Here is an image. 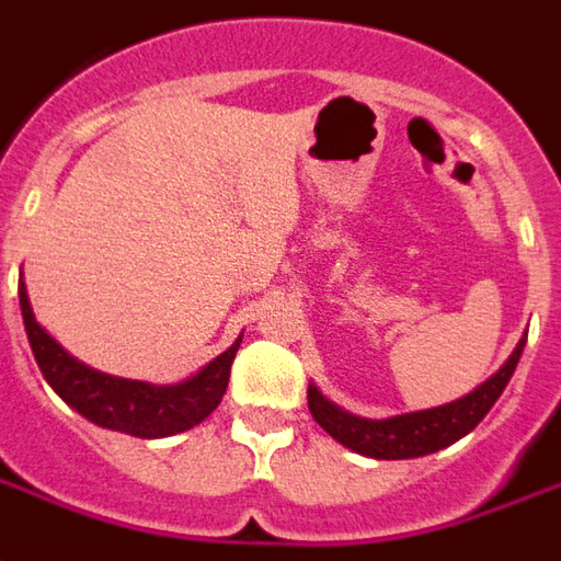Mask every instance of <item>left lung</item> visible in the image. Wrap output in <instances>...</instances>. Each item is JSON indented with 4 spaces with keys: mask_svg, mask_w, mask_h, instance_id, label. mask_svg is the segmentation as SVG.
Here are the masks:
<instances>
[{
    "mask_svg": "<svg viewBox=\"0 0 561 561\" xmlns=\"http://www.w3.org/2000/svg\"><path fill=\"white\" fill-rule=\"evenodd\" d=\"M524 345L526 340H520L512 357L488 378L485 385H479L473 393L461 396L449 405L387 416V420H364V416L348 414L343 408H336L334 402H328L313 385L307 390V405H310L316 423L322 425L328 435L348 449L360 453V456L385 458V461L428 456V453L456 444L458 437H465L467 432H473L476 425L482 423V416L494 408V402L508 385V378L515 373L517 360L524 355Z\"/></svg>",
    "mask_w": 561,
    "mask_h": 561,
    "instance_id": "8db88e82",
    "label": "left lung"
}]
</instances>
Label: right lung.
<instances>
[{"label": "right lung", "instance_id": "add662e5", "mask_svg": "<svg viewBox=\"0 0 561 561\" xmlns=\"http://www.w3.org/2000/svg\"><path fill=\"white\" fill-rule=\"evenodd\" d=\"M20 310H23V325L32 355L44 373L46 385L91 423L112 428V432H124V435L145 437V440L176 435V432L204 423L225 396L230 366H233V357L242 343V336H239L197 376L185 378L180 385L159 387L147 385V381L105 376L82 360H76L73 355H67L65 348L37 325L23 280H20Z\"/></svg>", "mask_w": 561, "mask_h": 561}]
</instances>
